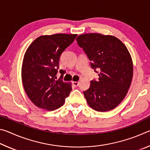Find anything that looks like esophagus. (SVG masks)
<instances>
[{"label":"esophagus","mask_w":150,"mask_h":150,"mask_svg":"<svg viewBox=\"0 0 150 150\" xmlns=\"http://www.w3.org/2000/svg\"><path fill=\"white\" fill-rule=\"evenodd\" d=\"M73 85L75 86V87H78L79 85V81H73Z\"/></svg>","instance_id":"34e87169"}]
</instances>
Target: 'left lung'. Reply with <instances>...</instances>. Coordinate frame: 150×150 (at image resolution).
<instances>
[{
  "instance_id": "1",
  "label": "left lung",
  "mask_w": 150,
  "mask_h": 150,
  "mask_svg": "<svg viewBox=\"0 0 150 150\" xmlns=\"http://www.w3.org/2000/svg\"><path fill=\"white\" fill-rule=\"evenodd\" d=\"M76 40L91 61V67L99 71L98 80L91 81L89 88L83 93L88 105L96 111L112 110L125 97L132 80L130 52L113 35L91 33Z\"/></svg>"
}]
</instances>
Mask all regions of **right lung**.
<instances>
[{"label":"right lung","mask_w":150,"mask_h":150,"mask_svg":"<svg viewBox=\"0 0 150 150\" xmlns=\"http://www.w3.org/2000/svg\"><path fill=\"white\" fill-rule=\"evenodd\" d=\"M77 34H56L37 38L25 52L22 80L25 92L38 107L54 110L63 105L72 90L71 83L62 79L65 72L57 69L62 53L74 41Z\"/></svg>","instance_id":"1"}]
</instances>
